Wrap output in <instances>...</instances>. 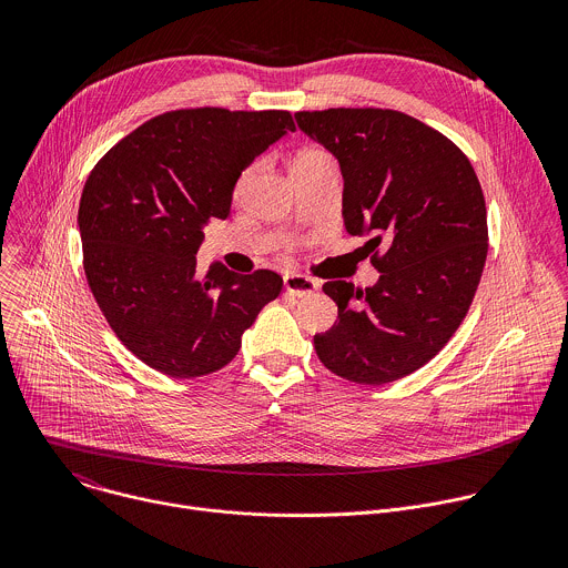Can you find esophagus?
<instances>
[{
    "mask_svg": "<svg viewBox=\"0 0 568 568\" xmlns=\"http://www.w3.org/2000/svg\"><path fill=\"white\" fill-rule=\"evenodd\" d=\"M283 285L294 296H307V294L318 290V281H314L310 276H303V274H285Z\"/></svg>",
    "mask_w": 568,
    "mask_h": 568,
    "instance_id": "esophagus-1",
    "label": "esophagus"
}]
</instances>
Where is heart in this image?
<instances>
[{"label": "heart", "instance_id": "1", "mask_svg": "<svg viewBox=\"0 0 568 568\" xmlns=\"http://www.w3.org/2000/svg\"><path fill=\"white\" fill-rule=\"evenodd\" d=\"M314 159H328V154L321 152V150H305V152H301V154L296 156V161H314ZM256 171H258V164L250 166L245 173L240 175L237 186H235L237 193H245V191H247V186H250V184L254 182V178H256Z\"/></svg>", "mask_w": 568, "mask_h": 568}]
</instances>
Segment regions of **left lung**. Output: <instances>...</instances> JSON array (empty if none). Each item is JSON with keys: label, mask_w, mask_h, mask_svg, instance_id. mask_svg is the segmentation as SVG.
<instances>
[{"label": "left lung", "mask_w": 568, "mask_h": 568, "mask_svg": "<svg viewBox=\"0 0 568 568\" xmlns=\"http://www.w3.org/2000/svg\"><path fill=\"white\" fill-rule=\"evenodd\" d=\"M294 119L339 161L344 226L371 237L364 250L379 272L366 290L323 285L339 316L314 335V351L357 384L412 375L456 333L483 274L488 217L476 173L447 136L395 110L337 108Z\"/></svg>", "instance_id": "8db88e82"}]
</instances>
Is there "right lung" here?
<instances>
[{
	"instance_id": "right-lung-1",
	"label": "right lung",
	"mask_w": 568,
	"mask_h": 568,
	"mask_svg": "<svg viewBox=\"0 0 568 568\" xmlns=\"http://www.w3.org/2000/svg\"><path fill=\"white\" fill-rule=\"evenodd\" d=\"M287 132L290 112L178 110L150 119L101 161L80 195L90 290L123 346L171 377L226 366L242 333L281 294L270 270L197 274L211 217L224 220L237 178Z\"/></svg>"
}]
</instances>
